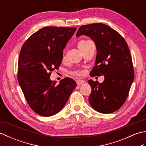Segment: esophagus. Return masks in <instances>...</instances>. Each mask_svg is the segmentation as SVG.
Listing matches in <instances>:
<instances>
[{"label":"esophagus","instance_id":"obj_1","mask_svg":"<svg viewBox=\"0 0 146 146\" xmlns=\"http://www.w3.org/2000/svg\"><path fill=\"white\" fill-rule=\"evenodd\" d=\"M85 82L84 81V80H77L76 81V84L78 85H82V84H83V83H84Z\"/></svg>","mask_w":146,"mask_h":146}]
</instances>
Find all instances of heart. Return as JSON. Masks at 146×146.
Here are the masks:
<instances>
[{"label":"heart","instance_id":"b5f03b06","mask_svg":"<svg viewBox=\"0 0 146 146\" xmlns=\"http://www.w3.org/2000/svg\"><path fill=\"white\" fill-rule=\"evenodd\" d=\"M87 42H88V41H82L81 42H80L78 43V47H80V46L85 44V43H86ZM63 60H66V56H65V55L63 56ZM73 74H74V75H82V74H83V72H82V71H75V72L73 73Z\"/></svg>","mask_w":146,"mask_h":146}]
</instances>
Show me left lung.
<instances>
[{"mask_svg": "<svg viewBox=\"0 0 146 146\" xmlns=\"http://www.w3.org/2000/svg\"><path fill=\"white\" fill-rule=\"evenodd\" d=\"M82 35L90 37L97 48L95 66L90 75L105 77L101 83L88 81L92 88L89 102L98 112L112 113L124 104L134 81L129 46L119 33L104 24L80 26L76 36Z\"/></svg>", "mask_w": 146, "mask_h": 146, "instance_id": "1", "label": "left lung"}]
</instances>
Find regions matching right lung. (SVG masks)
<instances>
[{
  "instance_id": "right-lung-1",
  "label": "right lung",
  "mask_w": 146,
  "mask_h": 146,
  "mask_svg": "<svg viewBox=\"0 0 146 146\" xmlns=\"http://www.w3.org/2000/svg\"><path fill=\"white\" fill-rule=\"evenodd\" d=\"M76 27H46L27 39L18 61V82L31 109L44 117L54 115L67 102L76 83L65 78L58 85L50 80L58 69L63 51Z\"/></svg>"
}]
</instances>
